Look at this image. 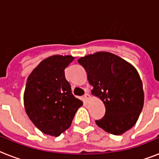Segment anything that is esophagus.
<instances>
[{"mask_svg":"<svg viewBox=\"0 0 159 159\" xmlns=\"http://www.w3.org/2000/svg\"><path fill=\"white\" fill-rule=\"evenodd\" d=\"M90 97H91V96H90V94H89V92H86V93H85V95H84V97H83V98H84L85 100H88L90 98Z\"/></svg>","mask_w":159,"mask_h":159,"instance_id":"1","label":"esophagus"}]
</instances>
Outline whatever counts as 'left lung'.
<instances>
[{
  "label": "left lung",
  "mask_w": 159,
  "mask_h": 159,
  "mask_svg": "<svg viewBox=\"0 0 159 159\" xmlns=\"http://www.w3.org/2000/svg\"><path fill=\"white\" fill-rule=\"evenodd\" d=\"M87 73L92 94L101 98L106 113L97 125L120 135L133 127L143 109V83L137 70L121 57L98 52L78 59Z\"/></svg>",
  "instance_id": "obj_1"
}]
</instances>
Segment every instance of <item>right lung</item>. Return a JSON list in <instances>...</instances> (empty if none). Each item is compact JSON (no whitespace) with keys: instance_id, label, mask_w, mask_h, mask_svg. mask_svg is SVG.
Here are the masks:
<instances>
[{"instance_id":"obj_1","label":"right lung","mask_w":159,"mask_h":159,"mask_svg":"<svg viewBox=\"0 0 159 159\" xmlns=\"http://www.w3.org/2000/svg\"><path fill=\"white\" fill-rule=\"evenodd\" d=\"M72 56L53 55L43 60L29 76L24 94L29 118L43 134L57 137L69 128L82 102L72 95L64 69Z\"/></svg>"}]
</instances>
